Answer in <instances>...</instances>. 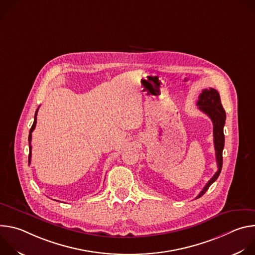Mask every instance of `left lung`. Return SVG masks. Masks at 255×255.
<instances>
[{"mask_svg": "<svg viewBox=\"0 0 255 255\" xmlns=\"http://www.w3.org/2000/svg\"><path fill=\"white\" fill-rule=\"evenodd\" d=\"M197 106L199 109L207 114L213 122V135H214V145H215V151H216V161L218 165V170L213 175V177L208 181L202 192L197 196L196 199L201 198L210 188V186L219 176L222 164H223V148H224V125L226 120V112L223 109L221 104L220 95L215 89H205L203 90L202 94L199 97V101L197 102Z\"/></svg>", "mask_w": 255, "mask_h": 255, "instance_id": "8db88e82", "label": "left lung"}]
</instances>
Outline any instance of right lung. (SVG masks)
I'll return each mask as SVG.
<instances>
[{"label": "right lung", "instance_id": "obj_1", "mask_svg": "<svg viewBox=\"0 0 255 255\" xmlns=\"http://www.w3.org/2000/svg\"><path fill=\"white\" fill-rule=\"evenodd\" d=\"M38 108H39V107H38ZM37 112H38V109H37V110H36V112H35L34 122H33V125H32V127H31L30 131H29V137H28V140H29V157H28V162H29V163H30V161H31V149H32V147H31V139H32V132H33V130L35 129V126H36V116H37Z\"/></svg>", "mask_w": 255, "mask_h": 255}]
</instances>
